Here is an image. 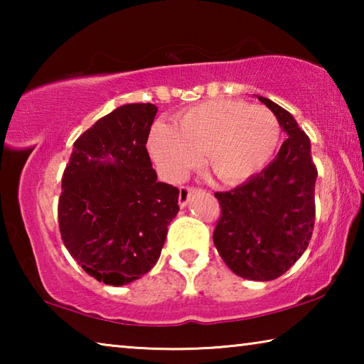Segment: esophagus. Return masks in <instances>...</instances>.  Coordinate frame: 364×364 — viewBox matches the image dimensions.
I'll use <instances>...</instances> for the list:
<instances>
[{"mask_svg": "<svg viewBox=\"0 0 364 364\" xmlns=\"http://www.w3.org/2000/svg\"><path fill=\"white\" fill-rule=\"evenodd\" d=\"M196 191H197V189L193 188V186H183V188L180 189V196H178V204H180L181 208L188 205L191 196H193V194L196 193Z\"/></svg>", "mask_w": 364, "mask_h": 364, "instance_id": "1", "label": "esophagus"}]
</instances>
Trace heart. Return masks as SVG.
I'll list each match as a JSON object with an SVG mask.
<instances>
[{"instance_id": "1", "label": "heart", "mask_w": 364, "mask_h": 364, "mask_svg": "<svg viewBox=\"0 0 364 364\" xmlns=\"http://www.w3.org/2000/svg\"><path fill=\"white\" fill-rule=\"evenodd\" d=\"M281 139L269 109L237 100H215L178 115L173 128L154 125L149 152L170 181H181L202 164L225 184H239L267 167Z\"/></svg>"}]
</instances>
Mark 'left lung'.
Here are the masks:
<instances>
[{
	"label": "left lung",
	"mask_w": 364,
	"mask_h": 364,
	"mask_svg": "<svg viewBox=\"0 0 364 364\" xmlns=\"http://www.w3.org/2000/svg\"><path fill=\"white\" fill-rule=\"evenodd\" d=\"M276 115L287 139L267 168L225 193H215L221 217L213 244L232 273L244 279L279 278L306 250L315 225V183L310 139L294 115L257 96Z\"/></svg>",
	"instance_id": "obj_1"
}]
</instances>
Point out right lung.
<instances>
[{
    "instance_id": "1",
    "label": "right lung",
    "mask_w": 364,
    "mask_h": 364,
    "mask_svg": "<svg viewBox=\"0 0 364 364\" xmlns=\"http://www.w3.org/2000/svg\"><path fill=\"white\" fill-rule=\"evenodd\" d=\"M154 104H125L88 128L64 170L58 217L63 242L95 279L123 286L157 263L180 191L157 181L146 149Z\"/></svg>"
}]
</instances>
